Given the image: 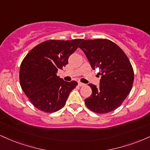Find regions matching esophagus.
<instances>
[{
    "mask_svg": "<svg viewBox=\"0 0 150 150\" xmlns=\"http://www.w3.org/2000/svg\"><path fill=\"white\" fill-rule=\"evenodd\" d=\"M78 85H79V86H80V87H82V86H84V85H85V84L82 83V82H78Z\"/></svg>",
    "mask_w": 150,
    "mask_h": 150,
    "instance_id": "1",
    "label": "esophagus"
}]
</instances>
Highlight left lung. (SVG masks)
<instances>
[{"label":"left lung","mask_w":150,"mask_h":150,"mask_svg":"<svg viewBox=\"0 0 150 150\" xmlns=\"http://www.w3.org/2000/svg\"><path fill=\"white\" fill-rule=\"evenodd\" d=\"M83 51L93 70L99 68V85L89 84L92 93L85 99L86 106L98 113L116 109L131 90L133 69L128 58L118 45L108 39L82 40Z\"/></svg>","instance_id":"obj_1"}]
</instances>
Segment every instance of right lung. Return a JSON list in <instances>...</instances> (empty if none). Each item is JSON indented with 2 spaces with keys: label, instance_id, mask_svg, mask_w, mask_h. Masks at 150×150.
<instances>
[{
  "label": "right lung",
  "instance_id": "right-lung-1",
  "mask_svg": "<svg viewBox=\"0 0 150 150\" xmlns=\"http://www.w3.org/2000/svg\"><path fill=\"white\" fill-rule=\"evenodd\" d=\"M82 40L46 41L33 48L24 58L20 69V85L38 109L52 113L64 106L77 82H66L56 74L68 64L69 56Z\"/></svg>",
  "mask_w": 150,
  "mask_h": 150
}]
</instances>
